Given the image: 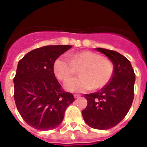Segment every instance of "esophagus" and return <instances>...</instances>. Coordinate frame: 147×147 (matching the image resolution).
<instances>
[{
  "label": "esophagus",
  "instance_id": "esophagus-1",
  "mask_svg": "<svg viewBox=\"0 0 147 147\" xmlns=\"http://www.w3.org/2000/svg\"><path fill=\"white\" fill-rule=\"evenodd\" d=\"M74 97H75V99L79 98V97H80V94H74Z\"/></svg>",
  "mask_w": 147,
  "mask_h": 147
}]
</instances>
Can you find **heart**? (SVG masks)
<instances>
[{
    "label": "heart",
    "mask_w": 147,
    "mask_h": 147,
    "mask_svg": "<svg viewBox=\"0 0 147 147\" xmlns=\"http://www.w3.org/2000/svg\"><path fill=\"white\" fill-rule=\"evenodd\" d=\"M81 69L80 78H72L65 82V88L69 92H84L94 87H105L111 80L113 65L109 60L92 51H82L68 57L60 56L53 65L55 74L65 81Z\"/></svg>",
    "instance_id": "b5f03b06"
}]
</instances>
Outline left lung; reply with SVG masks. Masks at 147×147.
<instances>
[{"instance_id":"obj_1","label":"left lung","mask_w":147,"mask_h":147,"mask_svg":"<svg viewBox=\"0 0 147 147\" xmlns=\"http://www.w3.org/2000/svg\"><path fill=\"white\" fill-rule=\"evenodd\" d=\"M114 65L113 75L100 92L84 94L87 105L82 115L90 127L109 129L117 125L129 110L134 100L135 74L129 60L114 50L97 47Z\"/></svg>"}]
</instances>
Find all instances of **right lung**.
I'll list each match as a JSON object with an SVG mask.
<instances>
[{"label":"right lung","mask_w":147,"mask_h":147,"mask_svg":"<svg viewBox=\"0 0 147 147\" xmlns=\"http://www.w3.org/2000/svg\"><path fill=\"white\" fill-rule=\"evenodd\" d=\"M72 45H47L28 53L19 61L14 100L23 120L38 130H51L63 121L67 107L75 101L55 76L53 65Z\"/></svg>","instance_id":"right-lung-1"}]
</instances>
